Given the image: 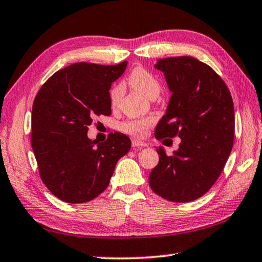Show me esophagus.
I'll return each instance as SVG.
<instances>
[{
	"label": "esophagus",
	"mask_w": 262,
	"mask_h": 262,
	"mask_svg": "<svg viewBox=\"0 0 262 262\" xmlns=\"http://www.w3.org/2000/svg\"><path fill=\"white\" fill-rule=\"evenodd\" d=\"M132 145L134 148H137V147H145V144L144 142H142V141H139V140H136V139H134V140H132Z\"/></svg>",
	"instance_id": "1"
}]
</instances>
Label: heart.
Wrapping results in <instances>:
<instances>
[{
    "mask_svg": "<svg viewBox=\"0 0 262 262\" xmlns=\"http://www.w3.org/2000/svg\"><path fill=\"white\" fill-rule=\"evenodd\" d=\"M130 86L134 88L136 91L141 92L142 95L149 99H154L159 95L162 90L161 83L151 73L143 68H135L129 74L128 77ZM122 96V86L117 85L111 90L110 99L112 106L119 104ZM152 125V119H136V120H128L121 123V130L126 134H129L136 137H142L145 135L148 128Z\"/></svg>",
    "mask_w": 262,
    "mask_h": 262,
    "instance_id": "obj_1",
    "label": "heart"
}]
</instances>
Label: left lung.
<instances>
[{"label":"left lung","instance_id":"8db88e82","mask_svg":"<svg viewBox=\"0 0 262 262\" xmlns=\"http://www.w3.org/2000/svg\"><path fill=\"white\" fill-rule=\"evenodd\" d=\"M171 98L155 130L156 139L180 137L179 148L150 172L155 193L172 202H189L206 194L219 179L232 150L234 108L228 86L209 66L192 56L157 60Z\"/></svg>","mask_w":262,"mask_h":262}]
</instances>
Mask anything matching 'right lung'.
<instances>
[{
    "instance_id": "add662e5",
    "label": "right lung",
    "mask_w": 262,
    "mask_h": 262,
    "mask_svg": "<svg viewBox=\"0 0 262 262\" xmlns=\"http://www.w3.org/2000/svg\"><path fill=\"white\" fill-rule=\"evenodd\" d=\"M115 66L70 64L47 79L32 106V145L40 178L60 200L83 203L107 188L132 142L115 132L101 143L88 137L92 119L111 114L110 89L126 70Z\"/></svg>"
}]
</instances>
